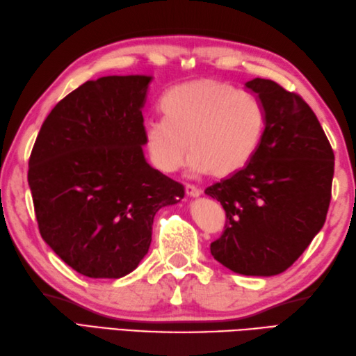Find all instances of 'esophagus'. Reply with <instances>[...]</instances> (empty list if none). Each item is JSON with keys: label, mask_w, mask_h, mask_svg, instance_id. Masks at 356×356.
<instances>
[{"label": "esophagus", "mask_w": 356, "mask_h": 356, "mask_svg": "<svg viewBox=\"0 0 356 356\" xmlns=\"http://www.w3.org/2000/svg\"><path fill=\"white\" fill-rule=\"evenodd\" d=\"M201 193H202V192H201V188H197V187H195V186H191V184H187V186H186V195H187V197H191V198H198Z\"/></svg>", "instance_id": "esophagus-1"}]
</instances>
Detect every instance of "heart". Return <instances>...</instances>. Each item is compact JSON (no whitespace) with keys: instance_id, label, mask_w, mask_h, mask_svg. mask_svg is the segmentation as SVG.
Here are the masks:
<instances>
[{"instance_id":"obj_1","label":"heart","mask_w":356,"mask_h":356,"mask_svg":"<svg viewBox=\"0 0 356 356\" xmlns=\"http://www.w3.org/2000/svg\"><path fill=\"white\" fill-rule=\"evenodd\" d=\"M164 118L144 127V146L163 173L183 168L188 146L197 173L229 178L241 172L263 140L266 117L248 92L213 78H198L170 89L163 99Z\"/></svg>"}]
</instances>
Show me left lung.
<instances>
[{
	"label": "left lung",
	"instance_id": "obj_1",
	"mask_svg": "<svg viewBox=\"0 0 356 356\" xmlns=\"http://www.w3.org/2000/svg\"><path fill=\"white\" fill-rule=\"evenodd\" d=\"M264 111L263 140L245 168L206 195L226 210V229L210 244L232 272L273 277L289 269L324 226L335 156L309 104L272 79L245 83Z\"/></svg>",
	"mask_w": 356,
	"mask_h": 356
}]
</instances>
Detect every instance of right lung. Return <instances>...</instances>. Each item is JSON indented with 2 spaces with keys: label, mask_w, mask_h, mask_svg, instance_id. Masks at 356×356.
<instances>
[{
  "label": "right lung",
  "mask_w": 356,
  "mask_h": 356,
  "mask_svg": "<svg viewBox=\"0 0 356 356\" xmlns=\"http://www.w3.org/2000/svg\"><path fill=\"white\" fill-rule=\"evenodd\" d=\"M152 76L86 81L42 122L29 159L40 234L58 257L89 278L135 270L161 207L184 187L144 158L143 107Z\"/></svg>",
  "instance_id": "add662e5"
}]
</instances>
